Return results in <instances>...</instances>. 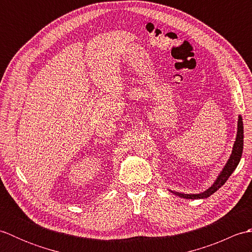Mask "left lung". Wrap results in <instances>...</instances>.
<instances>
[{"instance_id":"8db88e82","label":"left lung","mask_w":252,"mask_h":252,"mask_svg":"<svg viewBox=\"0 0 252 252\" xmlns=\"http://www.w3.org/2000/svg\"><path fill=\"white\" fill-rule=\"evenodd\" d=\"M243 148H244V123H243L242 116H238L237 135H236V141L234 143L232 154L231 156H229V159L227 160L226 164L224 165V168L222 169L221 173L218 175L215 183L209 187L207 190L199 192V194H183V192H179V191H173V190L171 191H172L176 196L185 198V199H203V198H208L209 196H211L213 192H216L221 186L224 185V183H225L227 179L234 172V170L237 168V165L240 161V158H242V155H243Z\"/></svg>"}]
</instances>
